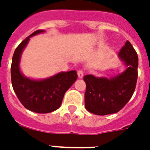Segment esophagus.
I'll return each instance as SVG.
<instances>
[{"mask_svg":"<svg viewBox=\"0 0 150 150\" xmlns=\"http://www.w3.org/2000/svg\"><path fill=\"white\" fill-rule=\"evenodd\" d=\"M78 76L79 78H83V77L84 76V71H83V70H78Z\"/></svg>","mask_w":150,"mask_h":150,"instance_id":"esophagus-1","label":"esophagus"}]
</instances>
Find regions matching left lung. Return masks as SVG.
Wrapping results in <instances>:
<instances>
[{
    "instance_id": "8db88e82",
    "label": "left lung",
    "mask_w": 150,
    "mask_h": 150,
    "mask_svg": "<svg viewBox=\"0 0 150 150\" xmlns=\"http://www.w3.org/2000/svg\"><path fill=\"white\" fill-rule=\"evenodd\" d=\"M119 57L127 69L114 78H95L86 75L85 108L96 115H107L120 111L129 101L138 79V55L129 41L120 49Z\"/></svg>"
}]
</instances>
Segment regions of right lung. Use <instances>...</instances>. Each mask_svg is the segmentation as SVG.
<instances>
[{
  "instance_id": "obj_1",
  "label": "right lung",
  "mask_w": 150,
  "mask_h": 150,
  "mask_svg": "<svg viewBox=\"0 0 150 150\" xmlns=\"http://www.w3.org/2000/svg\"><path fill=\"white\" fill-rule=\"evenodd\" d=\"M41 32H43V30H37L16 48L12 57L11 75L12 88L21 104L32 112L47 113L61 106L65 93L77 80L78 75L76 71H70L61 72L45 80L35 81L25 78L21 73L19 61L21 52L30 38Z\"/></svg>"
}]
</instances>
